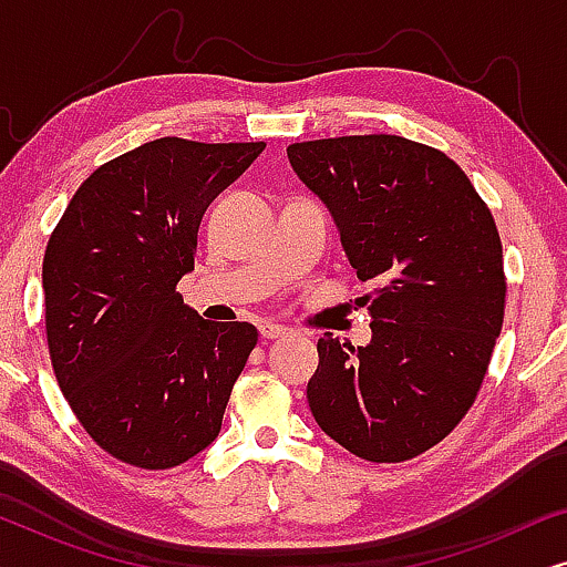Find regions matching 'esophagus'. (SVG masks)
Listing matches in <instances>:
<instances>
[{"instance_id": "esophagus-1", "label": "esophagus", "mask_w": 567, "mask_h": 567, "mask_svg": "<svg viewBox=\"0 0 567 567\" xmlns=\"http://www.w3.org/2000/svg\"><path fill=\"white\" fill-rule=\"evenodd\" d=\"M260 336L266 340H278V338L291 336V328H286V324H278V322H262Z\"/></svg>"}]
</instances>
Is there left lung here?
Masks as SVG:
<instances>
[{"label":"left lung","instance_id":"1","mask_svg":"<svg viewBox=\"0 0 567 567\" xmlns=\"http://www.w3.org/2000/svg\"><path fill=\"white\" fill-rule=\"evenodd\" d=\"M289 162L338 224L371 312V343L320 338L307 400L367 462L429 452L467 415L506 309L503 247L464 169L392 134L291 144Z\"/></svg>","mask_w":567,"mask_h":567}]
</instances>
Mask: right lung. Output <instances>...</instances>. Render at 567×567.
Instances as JSON below:
<instances>
[{
	"mask_svg": "<svg viewBox=\"0 0 567 567\" xmlns=\"http://www.w3.org/2000/svg\"><path fill=\"white\" fill-rule=\"evenodd\" d=\"M266 150L165 136L100 165L43 255L45 338L64 398L100 449L169 470L221 431L258 330L208 322L175 291L208 204Z\"/></svg>",
	"mask_w": 567,
	"mask_h": 567,
	"instance_id": "add662e5",
	"label": "right lung"
}]
</instances>
